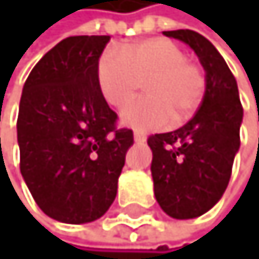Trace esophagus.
I'll return each mask as SVG.
<instances>
[{"label": "esophagus", "instance_id": "obj_1", "mask_svg": "<svg viewBox=\"0 0 259 259\" xmlns=\"http://www.w3.org/2000/svg\"><path fill=\"white\" fill-rule=\"evenodd\" d=\"M135 141H136V143H144L146 135H144V133H141V131H135Z\"/></svg>", "mask_w": 259, "mask_h": 259}]
</instances>
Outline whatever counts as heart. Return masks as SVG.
<instances>
[{
    "label": "heart",
    "instance_id": "obj_1",
    "mask_svg": "<svg viewBox=\"0 0 259 259\" xmlns=\"http://www.w3.org/2000/svg\"><path fill=\"white\" fill-rule=\"evenodd\" d=\"M97 84L108 105L124 108L146 85L147 97L123 112L126 126L139 131L167 128L186 120L201 105L206 79L174 40L154 37L120 48L110 47L97 63Z\"/></svg>",
    "mask_w": 259,
    "mask_h": 259
}]
</instances>
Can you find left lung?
<instances>
[{
	"instance_id": "left-lung-1",
	"label": "left lung",
	"mask_w": 259,
	"mask_h": 259,
	"mask_svg": "<svg viewBox=\"0 0 259 259\" xmlns=\"http://www.w3.org/2000/svg\"><path fill=\"white\" fill-rule=\"evenodd\" d=\"M163 35L190 45L206 71L204 97L195 116L182 128L147 139L159 206L174 219H193L207 212L227 188L240 147L243 107L234 74L206 37L188 29Z\"/></svg>"
}]
</instances>
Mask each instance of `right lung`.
Here are the masks:
<instances>
[{
  "label": "right lung",
  "instance_id": "1",
  "mask_svg": "<svg viewBox=\"0 0 259 259\" xmlns=\"http://www.w3.org/2000/svg\"><path fill=\"white\" fill-rule=\"evenodd\" d=\"M110 35H76L44 55L24 84L17 116L21 174L38 207L85 224L112 206L133 131L102 97L97 63Z\"/></svg>",
  "mask_w": 259,
  "mask_h": 259
}]
</instances>
